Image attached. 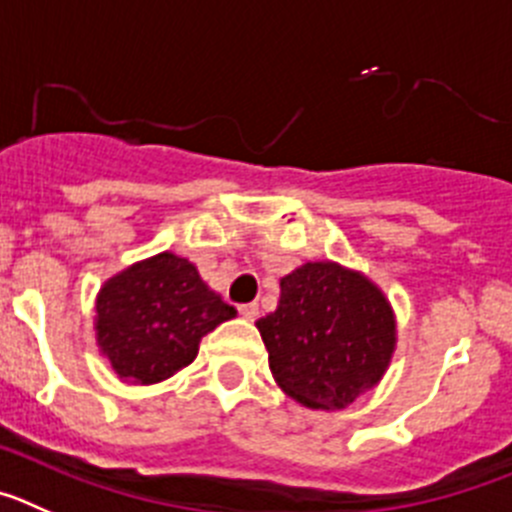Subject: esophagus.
I'll return each mask as SVG.
<instances>
[{
	"mask_svg": "<svg viewBox=\"0 0 512 512\" xmlns=\"http://www.w3.org/2000/svg\"><path fill=\"white\" fill-rule=\"evenodd\" d=\"M239 313H242L247 321H255L257 316H260V306H257V303H242V306H239Z\"/></svg>",
	"mask_w": 512,
	"mask_h": 512,
	"instance_id": "34e87169",
	"label": "esophagus"
}]
</instances>
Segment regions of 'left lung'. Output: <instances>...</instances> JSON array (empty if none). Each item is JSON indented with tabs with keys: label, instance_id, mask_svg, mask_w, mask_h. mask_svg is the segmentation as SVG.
<instances>
[{
	"label": "left lung",
	"instance_id": "left-lung-1",
	"mask_svg": "<svg viewBox=\"0 0 512 512\" xmlns=\"http://www.w3.org/2000/svg\"><path fill=\"white\" fill-rule=\"evenodd\" d=\"M257 329L280 388L324 411L347 408L377 385L395 347L390 303L336 262H306L285 275L278 308Z\"/></svg>",
	"mask_w": 512,
	"mask_h": 512
}]
</instances>
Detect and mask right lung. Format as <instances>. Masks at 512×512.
I'll return each mask as SVG.
<instances>
[{
  "instance_id": "add662e5",
  "label": "right lung",
  "mask_w": 512,
  "mask_h": 512,
  "mask_svg": "<svg viewBox=\"0 0 512 512\" xmlns=\"http://www.w3.org/2000/svg\"><path fill=\"white\" fill-rule=\"evenodd\" d=\"M234 313L191 262L160 252L101 288L96 342L122 380L153 385L191 365L201 336Z\"/></svg>"
}]
</instances>
